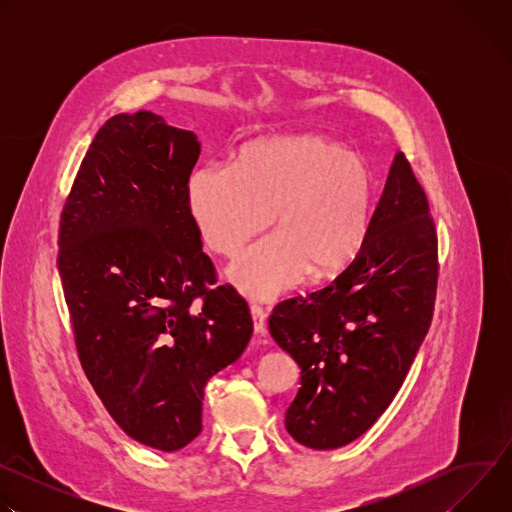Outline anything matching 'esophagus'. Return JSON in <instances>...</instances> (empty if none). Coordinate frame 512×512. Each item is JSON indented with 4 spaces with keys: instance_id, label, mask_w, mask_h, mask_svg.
I'll return each mask as SVG.
<instances>
[{
    "instance_id": "esophagus-1",
    "label": "esophagus",
    "mask_w": 512,
    "mask_h": 512,
    "mask_svg": "<svg viewBox=\"0 0 512 512\" xmlns=\"http://www.w3.org/2000/svg\"><path fill=\"white\" fill-rule=\"evenodd\" d=\"M251 316H253L255 332H263L265 330V320H267V310L259 304H251Z\"/></svg>"
}]
</instances>
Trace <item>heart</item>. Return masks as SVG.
<instances>
[{
  "instance_id": "b5f03b06",
  "label": "heart",
  "mask_w": 512,
  "mask_h": 512,
  "mask_svg": "<svg viewBox=\"0 0 512 512\" xmlns=\"http://www.w3.org/2000/svg\"><path fill=\"white\" fill-rule=\"evenodd\" d=\"M192 221L206 247L237 255L273 223L277 233L229 269L253 298H273L310 277L352 263L369 237L375 184L369 164L322 135L263 137L243 145L233 168L202 166L186 184Z\"/></svg>"
}]
</instances>
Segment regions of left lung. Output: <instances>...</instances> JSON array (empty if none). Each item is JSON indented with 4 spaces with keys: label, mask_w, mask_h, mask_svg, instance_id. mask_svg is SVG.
<instances>
[{
    "label": "left lung",
    "mask_w": 512,
    "mask_h": 512,
    "mask_svg": "<svg viewBox=\"0 0 512 512\" xmlns=\"http://www.w3.org/2000/svg\"><path fill=\"white\" fill-rule=\"evenodd\" d=\"M437 271L427 196L399 152L354 261L269 316L273 340L302 369V387L285 411L296 442L334 450L385 413L429 330Z\"/></svg>",
    "instance_id": "8db88e82"
}]
</instances>
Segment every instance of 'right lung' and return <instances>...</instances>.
I'll list each match as a JSON object with an SVG mask.
<instances>
[{"mask_svg":"<svg viewBox=\"0 0 512 512\" xmlns=\"http://www.w3.org/2000/svg\"><path fill=\"white\" fill-rule=\"evenodd\" d=\"M192 131L111 117L60 214L58 273L83 371L117 425L162 452L202 431L204 387L253 334L247 302L202 251L186 202Z\"/></svg>","mask_w":512,"mask_h":512,"instance_id":"obj_1","label":"right lung"}]
</instances>
